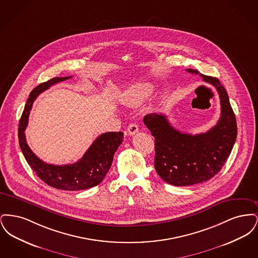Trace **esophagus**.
Segmentation results:
<instances>
[{
  "label": "esophagus",
  "instance_id": "34e87169",
  "mask_svg": "<svg viewBox=\"0 0 258 258\" xmlns=\"http://www.w3.org/2000/svg\"><path fill=\"white\" fill-rule=\"evenodd\" d=\"M138 125L136 123H131L128 126H127V133L130 135H135V134L138 133Z\"/></svg>",
  "mask_w": 258,
  "mask_h": 258
}]
</instances>
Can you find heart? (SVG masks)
<instances>
[{
	"instance_id": "obj_1",
	"label": "heart",
	"mask_w": 258,
	"mask_h": 258,
	"mask_svg": "<svg viewBox=\"0 0 258 258\" xmlns=\"http://www.w3.org/2000/svg\"><path fill=\"white\" fill-rule=\"evenodd\" d=\"M153 88L150 84H139L130 89L123 96V102L128 106L138 104L142 99L152 93Z\"/></svg>"
}]
</instances>
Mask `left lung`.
Instances as JSON below:
<instances>
[{"label": "left lung", "mask_w": 258, "mask_h": 258, "mask_svg": "<svg viewBox=\"0 0 258 258\" xmlns=\"http://www.w3.org/2000/svg\"><path fill=\"white\" fill-rule=\"evenodd\" d=\"M189 74L199 73L188 69ZM221 99V118L207 133L191 135L175 130L165 115L148 114L143 122L155 137V168L160 178L178 186L206 182L221 171L237 137V123L228 95L216 77L200 74Z\"/></svg>", "instance_id": "1"}]
</instances>
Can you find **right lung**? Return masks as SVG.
<instances>
[{
  "label": "right lung",
  "mask_w": 258,
  "mask_h": 258,
  "mask_svg": "<svg viewBox=\"0 0 258 258\" xmlns=\"http://www.w3.org/2000/svg\"><path fill=\"white\" fill-rule=\"evenodd\" d=\"M71 77H54L31 92L19 122L18 138L25 159L40 180L57 189L82 190L101 183L109 171L115 152L123 142V133L110 132L99 135L80 160L64 165L48 164L39 160L28 146L24 133L33 102L37 96L54 84Z\"/></svg>",
  "instance_id": "add662e5"
}]
</instances>
